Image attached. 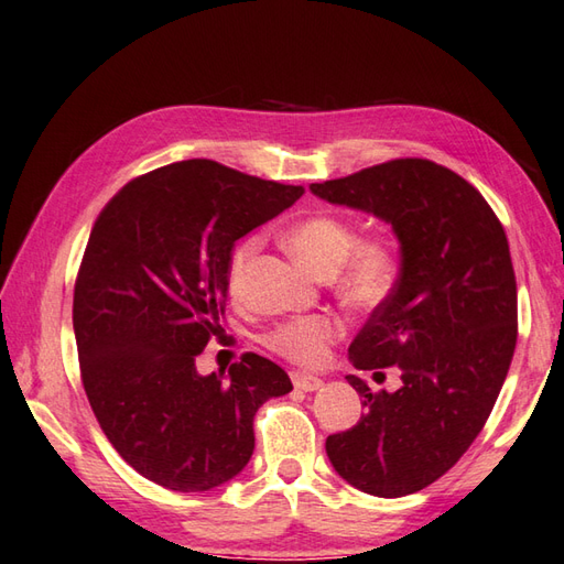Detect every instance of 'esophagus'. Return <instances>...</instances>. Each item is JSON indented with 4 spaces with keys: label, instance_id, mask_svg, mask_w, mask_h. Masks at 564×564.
Segmentation results:
<instances>
[{
    "label": "esophagus",
    "instance_id": "esophagus-1",
    "mask_svg": "<svg viewBox=\"0 0 564 564\" xmlns=\"http://www.w3.org/2000/svg\"><path fill=\"white\" fill-rule=\"evenodd\" d=\"M292 383L294 388H299V391H318V388L323 386V381L318 377H314V373H304V371H292Z\"/></svg>",
    "mask_w": 564,
    "mask_h": 564
}]
</instances>
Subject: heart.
I'll use <instances>...</instances> for the list:
<instances>
[{"label":"heart","mask_w":564,"mask_h":564,"mask_svg":"<svg viewBox=\"0 0 564 564\" xmlns=\"http://www.w3.org/2000/svg\"><path fill=\"white\" fill-rule=\"evenodd\" d=\"M292 253L304 265L330 278L337 274L335 290L347 306L377 311L388 302L398 284L400 260L393 241L383 234L359 236L349 221L335 215H311L296 221L286 234ZM258 248L256 236H248L231 250L227 282L239 292L250 258ZM345 335V323L333 314H311L286 318L262 335V343L274 355L294 365L318 367L330 355V347Z\"/></svg>","instance_id":"heart-1"}]
</instances>
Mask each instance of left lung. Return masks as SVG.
Segmentation results:
<instances>
[{"mask_svg":"<svg viewBox=\"0 0 564 564\" xmlns=\"http://www.w3.org/2000/svg\"><path fill=\"white\" fill-rule=\"evenodd\" d=\"M311 193L386 219L400 241L395 290L349 359L379 373L398 367L403 386L371 391L349 373L367 412L330 434L325 454L357 490L405 497L456 466L502 391L519 335L507 234L466 178L430 159L386 161Z\"/></svg>","mask_w":564,"mask_h":564,"instance_id":"8db88e82","label":"left lung"}]
</instances>
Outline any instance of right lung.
Returning a JSON list of instances; mask_svg holds the SVG:
<instances>
[{"label": "right lung", "mask_w": 564, "mask_h": 564, "mask_svg": "<svg viewBox=\"0 0 564 564\" xmlns=\"http://www.w3.org/2000/svg\"><path fill=\"white\" fill-rule=\"evenodd\" d=\"M304 195L209 159L132 178L98 215L74 282L86 398L112 448L161 487L203 492L253 456V420L292 391L256 352L229 377L195 359L219 333L234 243Z\"/></svg>", "instance_id": "obj_1"}]
</instances>
